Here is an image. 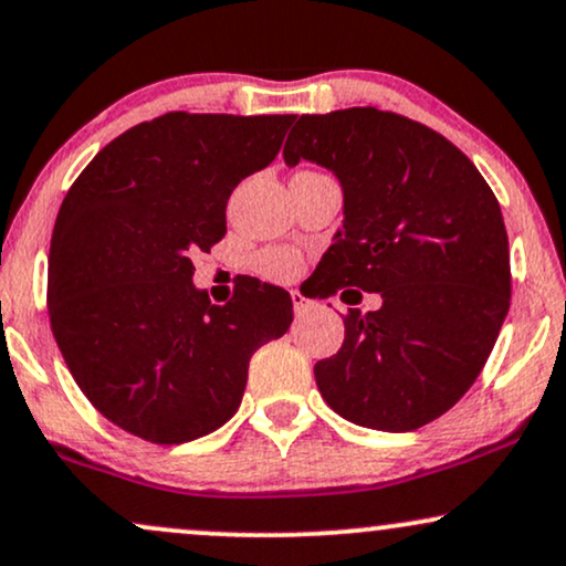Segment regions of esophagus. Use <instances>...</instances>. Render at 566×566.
Returning a JSON list of instances; mask_svg holds the SVG:
<instances>
[{
	"label": "esophagus",
	"mask_w": 566,
	"mask_h": 566,
	"mask_svg": "<svg viewBox=\"0 0 566 566\" xmlns=\"http://www.w3.org/2000/svg\"><path fill=\"white\" fill-rule=\"evenodd\" d=\"M292 308H295V316H303V313L311 311V301L301 292H292Z\"/></svg>",
	"instance_id": "esophagus-1"
}]
</instances>
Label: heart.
<instances>
[{
    "instance_id": "b5f03b06",
    "label": "heart",
    "mask_w": 566,
    "mask_h": 566,
    "mask_svg": "<svg viewBox=\"0 0 566 566\" xmlns=\"http://www.w3.org/2000/svg\"><path fill=\"white\" fill-rule=\"evenodd\" d=\"M253 265L258 274L269 279V282H292V279L301 274L303 258L292 248H269L255 255Z\"/></svg>"
}]
</instances>
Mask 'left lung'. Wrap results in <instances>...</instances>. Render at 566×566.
<instances>
[{"label":"left lung","instance_id":"left-lung-1","mask_svg":"<svg viewBox=\"0 0 566 566\" xmlns=\"http://www.w3.org/2000/svg\"><path fill=\"white\" fill-rule=\"evenodd\" d=\"M292 120L284 163H318L345 192L316 295H382L379 311L345 313L343 348L313 366L318 390L353 424L419 430L474 385L509 313L499 200L453 142L406 115L348 107Z\"/></svg>","mask_w":566,"mask_h":566}]
</instances>
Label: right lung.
I'll list each match as a JSON object with an SVG mask.
<instances>
[{
    "instance_id": "right-lung-1",
    "label": "right lung",
    "mask_w": 566,
    "mask_h": 566,
    "mask_svg": "<svg viewBox=\"0 0 566 566\" xmlns=\"http://www.w3.org/2000/svg\"><path fill=\"white\" fill-rule=\"evenodd\" d=\"M295 115L174 111L102 147L52 231V335L107 421L155 446L218 430L253 353L292 324V297L248 276L227 305L192 284V255L227 234L229 195L282 149Z\"/></svg>"
}]
</instances>
